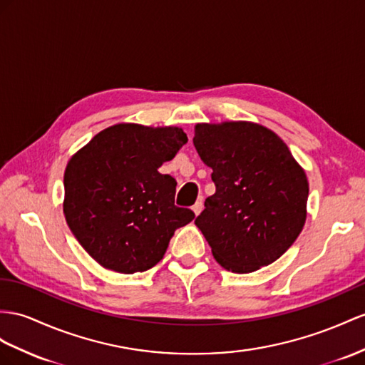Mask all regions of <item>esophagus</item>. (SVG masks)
Wrapping results in <instances>:
<instances>
[{"label": "esophagus", "instance_id": "1", "mask_svg": "<svg viewBox=\"0 0 365 365\" xmlns=\"http://www.w3.org/2000/svg\"><path fill=\"white\" fill-rule=\"evenodd\" d=\"M202 210H203V200L202 199H199L197 202L194 203V207H192V211H194V214L195 216H199V214L202 212Z\"/></svg>", "mask_w": 365, "mask_h": 365}]
</instances>
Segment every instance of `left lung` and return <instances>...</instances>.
<instances>
[{
  "instance_id": "left-lung-1",
  "label": "left lung",
  "mask_w": 365,
  "mask_h": 365,
  "mask_svg": "<svg viewBox=\"0 0 365 365\" xmlns=\"http://www.w3.org/2000/svg\"><path fill=\"white\" fill-rule=\"evenodd\" d=\"M192 143L216 185L195 219L214 259L237 274L273 264L304 228V168L276 133L251 121L197 123Z\"/></svg>"
}]
</instances>
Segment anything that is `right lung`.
Wrapping results in <instances>:
<instances>
[{"mask_svg":"<svg viewBox=\"0 0 365 365\" xmlns=\"http://www.w3.org/2000/svg\"><path fill=\"white\" fill-rule=\"evenodd\" d=\"M186 142L177 126L118 123L71 157L64 171V217L103 268L146 272L163 259L174 231L195 217L174 205L175 179L158 173Z\"/></svg>","mask_w":365,"mask_h":365,"instance_id":"obj_1","label":"right lung"}]
</instances>
